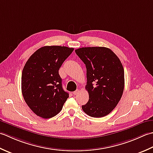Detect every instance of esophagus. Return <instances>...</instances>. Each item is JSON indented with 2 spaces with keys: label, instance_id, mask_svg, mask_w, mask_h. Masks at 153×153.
I'll use <instances>...</instances> for the list:
<instances>
[{
  "label": "esophagus",
  "instance_id": "34e87169",
  "mask_svg": "<svg viewBox=\"0 0 153 153\" xmlns=\"http://www.w3.org/2000/svg\"><path fill=\"white\" fill-rule=\"evenodd\" d=\"M79 92H80V90H79V89H76V90H75V91L73 92V94H74V95H77V94L79 93Z\"/></svg>",
  "mask_w": 153,
  "mask_h": 153
}]
</instances>
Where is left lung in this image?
Returning a JSON list of instances; mask_svg holds the SVG:
<instances>
[{"label":"left lung","mask_w":153,"mask_h":153,"mask_svg":"<svg viewBox=\"0 0 153 153\" xmlns=\"http://www.w3.org/2000/svg\"><path fill=\"white\" fill-rule=\"evenodd\" d=\"M85 64L88 102L82 109L89 116L102 117L116 108L122 96L124 70L120 59L110 49L88 47L75 50Z\"/></svg>","instance_id":"8db88e82"}]
</instances>
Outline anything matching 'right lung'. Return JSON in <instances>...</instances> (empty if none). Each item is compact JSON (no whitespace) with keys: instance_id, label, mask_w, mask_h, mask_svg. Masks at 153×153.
Here are the masks:
<instances>
[{"instance_id":"obj_1","label":"right lung","mask_w":153,"mask_h":153,"mask_svg":"<svg viewBox=\"0 0 153 153\" xmlns=\"http://www.w3.org/2000/svg\"><path fill=\"white\" fill-rule=\"evenodd\" d=\"M73 48L44 46L30 56L22 74V92L34 114L43 118L56 116L63 108L68 94L62 87L59 70Z\"/></svg>"}]
</instances>
